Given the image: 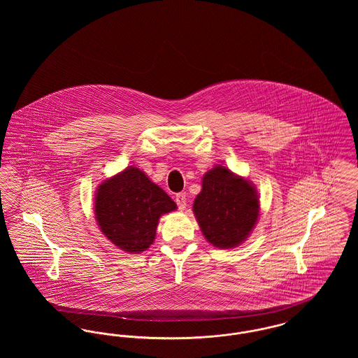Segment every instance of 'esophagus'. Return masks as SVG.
Returning <instances> with one entry per match:
<instances>
[{
  "mask_svg": "<svg viewBox=\"0 0 358 358\" xmlns=\"http://www.w3.org/2000/svg\"><path fill=\"white\" fill-rule=\"evenodd\" d=\"M176 203H177L178 209L184 210L185 206H187V193H184V192L177 193V194H176Z\"/></svg>",
  "mask_w": 358,
  "mask_h": 358,
  "instance_id": "obj_1",
  "label": "esophagus"
}]
</instances>
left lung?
Segmentation results:
<instances>
[{
  "label": "left lung",
  "instance_id": "left-lung-1",
  "mask_svg": "<svg viewBox=\"0 0 358 358\" xmlns=\"http://www.w3.org/2000/svg\"><path fill=\"white\" fill-rule=\"evenodd\" d=\"M193 212L205 238L217 248L241 244L259 216L255 187L222 165L205 173Z\"/></svg>",
  "mask_w": 358,
  "mask_h": 358
}]
</instances>
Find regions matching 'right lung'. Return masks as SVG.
I'll use <instances>...</instances> for the list:
<instances>
[{
	"label": "right lung",
	"mask_w": 358,
	"mask_h": 358,
	"mask_svg": "<svg viewBox=\"0 0 358 358\" xmlns=\"http://www.w3.org/2000/svg\"><path fill=\"white\" fill-rule=\"evenodd\" d=\"M177 208L171 197L143 171L129 166L99 185L95 219L113 244L129 254L153 244L158 220Z\"/></svg>",
	"instance_id": "right-lung-1"
}]
</instances>
